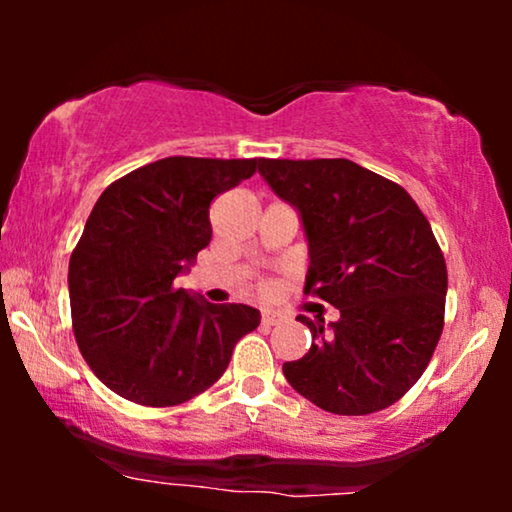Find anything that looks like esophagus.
Listing matches in <instances>:
<instances>
[{"instance_id":"esophagus-1","label":"esophagus","mask_w":512,"mask_h":512,"mask_svg":"<svg viewBox=\"0 0 512 512\" xmlns=\"http://www.w3.org/2000/svg\"><path fill=\"white\" fill-rule=\"evenodd\" d=\"M261 321H263V326H277L279 321H282V317H279V314H275V312L265 310V312H263V317H261Z\"/></svg>"}]
</instances>
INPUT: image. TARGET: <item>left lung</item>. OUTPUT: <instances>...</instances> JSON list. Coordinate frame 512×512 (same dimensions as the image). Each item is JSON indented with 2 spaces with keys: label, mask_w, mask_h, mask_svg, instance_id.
<instances>
[{
  "label": "left lung",
  "mask_w": 512,
  "mask_h": 512,
  "mask_svg": "<svg viewBox=\"0 0 512 512\" xmlns=\"http://www.w3.org/2000/svg\"><path fill=\"white\" fill-rule=\"evenodd\" d=\"M307 237L305 293L340 319L298 321L312 347L284 377L333 415L389 408L429 366L445 319L447 268L431 223L403 186L347 158L258 160Z\"/></svg>",
  "instance_id": "8db88e82"
}]
</instances>
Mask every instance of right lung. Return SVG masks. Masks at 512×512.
Returning <instances> with one entry per match:
<instances>
[{"label": "right lung", "instance_id": "obj_1", "mask_svg": "<svg viewBox=\"0 0 512 512\" xmlns=\"http://www.w3.org/2000/svg\"><path fill=\"white\" fill-rule=\"evenodd\" d=\"M258 158L172 156L114 181L69 258V305L83 359L118 396L170 408L226 373L237 340L261 324L249 305L177 289L212 240L209 205Z\"/></svg>", "mask_w": 512, "mask_h": 512}]
</instances>
